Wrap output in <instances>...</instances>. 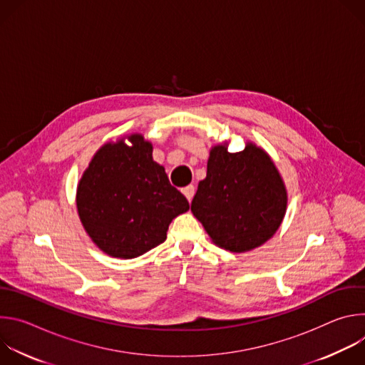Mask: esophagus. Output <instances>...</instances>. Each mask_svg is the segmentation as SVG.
<instances>
[{
  "mask_svg": "<svg viewBox=\"0 0 365 365\" xmlns=\"http://www.w3.org/2000/svg\"><path fill=\"white\" fill-rule=\"evenodd\" d=\"M182 192H183V195L186 196V199L190 202L192 197H193V195H195V186H193V185H187L186 187L182 189Z\"/></svg>",
  "mask_w": 365,
  "mask_h": 365,
  "instance_id": "esophagus-1",
  "label": "esophagus"
}]
</instances>
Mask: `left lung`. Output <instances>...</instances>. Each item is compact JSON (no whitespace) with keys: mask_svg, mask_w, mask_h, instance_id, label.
Masks as SVG:
<instances>
[{"mask_svg":"<svg viewBox=\"0 0 365 365\" xmlns=\"http://www.w3.org/2000/svg\"><path fill=\"white\" fill-rule=\"evenodd\" d=\"M286 205L284 183L264 150L248 144L230 153L224 144L211 150L190 210L217 245L244 252L274 235Z\"/></svg>","mask_w":365,"mask_h":365,"instance_id":"left-lung-1","label":"left lung"}]
</instances>
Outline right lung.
Returning a JSON list of instances; mask_svg holds the SVG:
<instances>
[{
	"label": "right lung",
	"mask_w": 365,
	"mask_h": 365,
	"mask_svg": "<svg viewBox=\"0 0 365 365\" xmlns=\"http://www.w3.org/2000/svg\"><path fill=\"white\" fill-rule=\"evenodd\" d=\"M106 144L93 155L76 193L79 218L108 255L135 258L160 245L173 218L189 210L143 135Z\"/></svg>",
	"instance_id": "right-lung-1"
}]
</instances>
